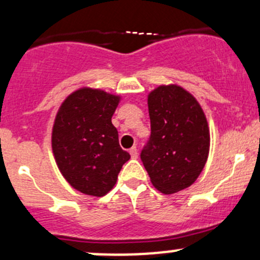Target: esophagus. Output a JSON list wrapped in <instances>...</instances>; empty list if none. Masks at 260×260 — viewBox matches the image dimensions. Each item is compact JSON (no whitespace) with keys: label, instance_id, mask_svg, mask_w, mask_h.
Here are the masks:
<instances>
[{"label":"esophagus","instance_id":"1","mask_svg":"<svg viewBox=\"0 0 260 260\" xmlns=\"http://www.w3.org/2000/svg\"><path fill=\"white\" fill-rule=\"evenodd\" d=\"M129 154H131V156H132L133 159H137V158H138V149H137L136 147L131 148V149H129Z\"/></svg>","mask_w":260,"mask_h":260}]
</instances>
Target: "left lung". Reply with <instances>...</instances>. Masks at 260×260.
I'll return each mask as SVG.
<instances>
[{
    "label": "left lung",
    "mask_w": 260,
    "mask_h": 260,
    "mask_svg": "<svg viewBox=\"0 0 260 260\" xmlns=\"http://www.w3.org/2000/svg\"><path fill=\"white\" fill-rule=\"evenodd\" d=\"M150 138L141 153L155 189L174 193L192 185L207 161L210 129L196 99L178 85L148 95Z\"/></svg>",
    "instance_id": "left-lung-1"
}]
</instances>
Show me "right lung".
Listing matches in <instances>:
<instances>
[{"label":"right lung","mask_w":260,"mask_h":260,"mask_svg":"<svg viewBox=\"0 0 260 260\" xmlns=\"http://www.w3.org/2000/svg\"><path fill=\"white\" fill-rule=\"evenodd\" d=\"M119 99L84 87L68 96L56 113L51 133L55 161L67 181L85 195H106L131 158L111 122Z\"/></svg>","instance_id":"add662e5"}]
</instances>
